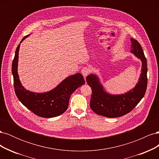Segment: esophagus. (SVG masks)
I'll list each match as a JSON object with an SVG mask.
<instances>
[{
	"instance_id": "obj_1",
	"label": "esophagus",
	"mask_w": 159,
	"mask_h": 159,
	"mask_svg": "<svg viewBox=\"0 0 159 159\" xmlns=\"http://www.w3.org/2000/svg\"><path fill=\"white\" fill-rule=\"evenodd\" d=\"M89 71H90L89 69L87 68V67H84V68L81 69V74H82L84 78H85V77L89 74Z\"/></svg>"
}]
</instances>
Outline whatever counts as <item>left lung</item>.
I'll use <instances>...</instances> for the list:
<instances>
[{
	"mask_svg": "<svg viewBox=\"0 0 159 159\" xmlns=\"http://www.w3.org/2000/svg\"><path fill=\"white\" fill-rule=\"evenodd\" d=\"M131 41V52L142 61V71L138 83L126 93L111 95L105 92L97 76L94 74L88 75L86 81L92 90L90 107L95 113L109 118L123 116L131 111L145 94L147 86V59L138 41L132 38Z\"/></svg>",
	"mask_w": 159,
	"mask_h": 159,
	"instance_id": "left-lung-1",
	"label": "left lung"
}]
</instances>
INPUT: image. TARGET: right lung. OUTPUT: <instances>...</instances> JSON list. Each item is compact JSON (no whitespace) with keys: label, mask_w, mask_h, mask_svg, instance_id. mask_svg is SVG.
<instances>
[{"label":"right lung","mask_w":159,"mask_h":159,"mask_svg":"<svg viewBox=\"0 0 159 159\" xmlns=\"http://www.w3.org/2000/svg\"><path fill=\"white\" fill-rule=\"evenodd\" d=\"M29 35L24 37L20 43ZM19 48L20 44L16 48L12 65L14 91L19 101L39 117L51 118L64 113L68 107L71 93L85 84L83 75L79 73L70 75L48 92L40 93L26 90L22 85L18 74Z\"/></svg>","instance_id":"obj_1"}]
</instances>
